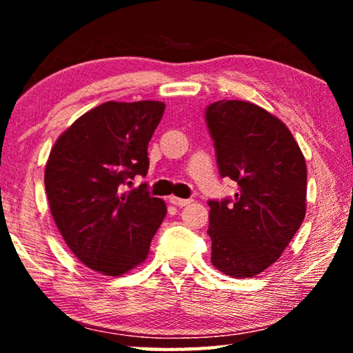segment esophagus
<instances>
[{
	"label": "esophagus",
	"instance_id": "1",
	"mask_svg": "<svg viewBox=\"0 0 353 353\" xmlns=\"http://www.w3.org/2000/svg\"><path fill=\"white\" fill-rule=\"evenodd\" d=\"M170 202H171L172 205H176V207H185V205L190 204L191 199H182V198H176V196H171Z\"/></svg>",
	"mask_w": 353,
	"mask_h": 353
}]
</instances>
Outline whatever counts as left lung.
<instances>
[{"instance_id": "left-lung-1", "label": "left lung", "mask_w": 353, "mask_h": 353, "mask_svg": "<svg viewBox=\"0 0 353 353\" xmlns=\"http://www.w3.org/2000/svg\"><path fill=\"white\" fill-rule=\"evenodd\" d=\"M221 177L234 199H210L212 263L225 276L254 277L279 260L305 218L307 166L290 129L246 101L205 109Z\"/></svg>"}]
</instances>
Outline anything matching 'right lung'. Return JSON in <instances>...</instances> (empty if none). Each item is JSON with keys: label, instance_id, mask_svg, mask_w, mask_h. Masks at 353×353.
<instances>
[{"label": "right lung", "instance_id": "obj_1", "mask_svg": "<svg viewBox=\"0 0 353 353\" xmlns=\"http://www.w3.org/2000/svg\"><path fill=\"white\" fill-rule=\"evenodd\" d=\"M160 101H109L77 118L52 146L45 188L56 225L93 271L121 276L146 260L166 205L148 185V143L163 117Z\"/></svg>", "mask_w": 353, "mask_h": 353}]
</instances>
